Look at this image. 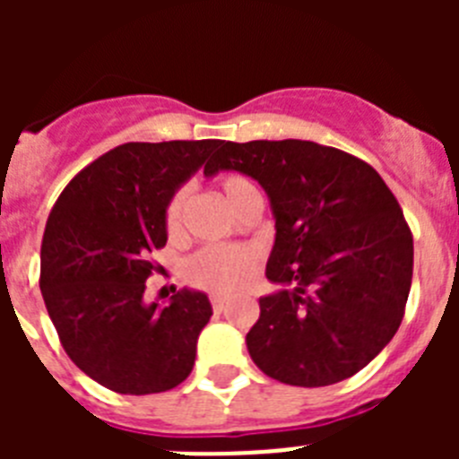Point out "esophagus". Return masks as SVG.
Segmentation results:
<instances>
[{
	"instance_id": "34e87169",
	"label": "esophagus",
	"mask_w": 459,
	"mask_h": 459,
	"mask_svg": "<svg viewBox=\"0 0 459 459\" xmlns=\"http://www.w3.org/2000/svg\"><path fill=\"white\" fill-rule=\"evenodd\" d=\"M211 306H213V310L216 312H222L225 310V306H227V299L225 296H211Z\"/></svg>"
}]
</instances>
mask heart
Instances as JSON below:
<instances>
[{"mask_svg":"<svg viewBox=\"0 0 459 459\" xmlns=\"http://www.w3.org/2000/svg\"><path fill=\"white\" fill-rule=\"evenodd\" d=\"M222 197L227 204L232 206L238 213L246 202L257 195V188L246 179L243 174H225L218 181ZM186 202H188V190L177 188L172 197L168 200L163 211V225L165 232L172 238L179 237L184 232V211ZM259 257L253 248L248 246H227V248H204L200 253H195L193 257L186 262L184 275L190 285L197 290H204L209 294H234L241 287H246L253 280L255 271H257Z\"/></svg>","mask_w":459,"mask_h":459,"instance_id":"b5f03b06","label":"heart"}]
</instances>
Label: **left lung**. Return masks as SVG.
<instances>
[{"mask_svg":"<svg viewBox=\"0 0 459 459\" xmlns=\"http://www.w3.org/2000/svg\"><path fill=\"white\" fill-rule=\"evenodd\" d=\"M237 169L266 190L275 243L246 335L259 370L290 386H328L379 354L404 317L413 237L366 160L307 140L218 142L204 174Z\"/></svg>","mask_w":459,"mask_h":459,"instance_id":"obj_1","label":"left lung"}]
</instances>
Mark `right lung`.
I'll return each instance as SVG.
<instances>
[{
  "mask_svg": "<svg viewBox=\"0 0 459 459\" xmlns=\"http://www.w3.org/2000/svg\"><path fill=\"white\" fill-rule=\"evenodd\" d=\"M218 140L126 142L80 169L48 218L40 291L68 359L121 395L179 386L213 315L206 294L144 303L149 255L168 243L163 211Z\"/></svg>",
  "mask_w": 459,
  "mask_h": 459,
  "instance_id": "add662e5",
  "label": "right lung"
}]
</instances>
